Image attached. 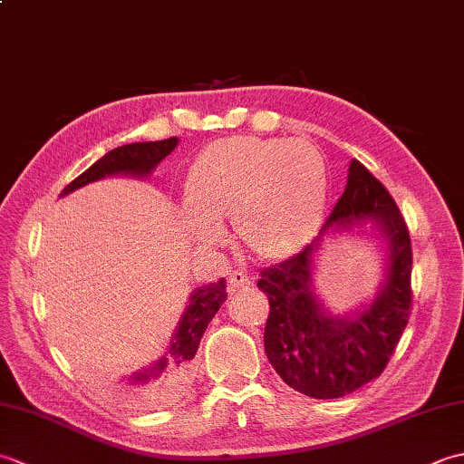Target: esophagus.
I'll list each match as a JSON object with an SVG mask.
<instances>
[{
  "label": "esophagus",
  "mask_w": 464,
  "mask_h": 464,
  "mask_svg": "<svg viewBox=\"0 0 464 464\" xmlns=\"http://www.w3.org/2000/svg\"><path fill=\"white\" fill-rule=\"evenodd\" d=\"M251 283H253L251 273H247L245 269L233 271L229 275V281H227V285H229V293H235V291H239V289H247Z\"/></svg>",
  "instance_id": "34e87169"
}]
</instances>
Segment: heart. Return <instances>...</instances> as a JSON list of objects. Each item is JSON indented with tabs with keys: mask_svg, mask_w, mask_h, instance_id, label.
I'll use <instances>...</instances> for the list:
<instances>
[{
	"mask_svg": "<svg viewBox=\"0 0 464 464\" xmlns=\"http://www.w3.org/2000/svg\"><path fill=\"white\" fill-rule=\"evenodd\" d=\"M327 197V167L304 140L225 137L207 145L187 177L181 221L199 245L223 239L231 217L245 247L259 257H283L317 229Z\"/></svg>",
	"mask_w": 464,
	"mask_h": 464,
	"instance_id": "heart-1",
	"label": "heart"
}]
</instances>
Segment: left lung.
<instances>
[{"label":"left lung","instance_id":"1","mask_svg":"<svg viewBox=\"0 0 464 464\" xmlns=\"http://www.w3.org/2000/svg\"><path fill=\"white\" fill-rule=\"evenodd\" d=\"M371 220L390 243L388 275L378 297L353 318H334L314 295L312 259L327 232ZM412 251L407 223L384 185L361 161L317 237L301 253L259 273L269 299L265 353L291 389L313 399H339L377 379L409 323Z\"/></svg>","mask_w":464,"mask_h":464}]
</instances>
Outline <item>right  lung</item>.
<instances>
[{
	"label": "right lung",
	"mask_w": 464,
	"mask_h": 464,
	"mask_svg": "<svg viewBox=\"0 0 464 464\" xmlns=\"http://www.w3.org/2000/svg\"><path fill=\"white\" fill-rule=\"evenodd\" d=\"M177 145V137H169L163 141H145V143H130L121 145L117 150L103 155L100 161H95L90 169L83 171L80 177L69 183L62 195L72 193L80 187L100 181L103 177L111 175H131V177H147L157 163L165 160ZM227 299V283L219 279L209 283L191 293L189 307L185 309L179 321V327L175 329L173 339L169 343L165 357H161L151 367L137 371L133 374L111 381H100L102 387L110 395L125 401L127 405L137 409H155L167 405L179 399L187 391L193 377L195 362L193 357L199 349V341L211 323L215 313L219 311Z\"/></svg>",
	"instance_id": "1"
}]
</instances>
